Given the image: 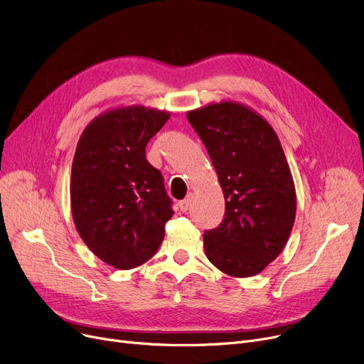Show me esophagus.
<instances>
[{
    "instance_id": "obj_1",
    "label": "esophagus",
    "mask_w": 364,
    "mask_h": 364,
    "mask_svg": "<svg viewBox=\"0 0 364 364\" xmlns=\"http://www.w3.org/2000/svg\"><path fill=\"white\" fill-rule=\"evenodd\" d=\"M178 206H180V211H183V213H187L188 209H190V206H192V195H188L186 199L180 200Z\"/></svg>"
}]
</instances>
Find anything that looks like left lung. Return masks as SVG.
Masks as SVG:
<instances>
[{"label":"left lung","mask_w":364,"mask_h":364,"mask_svg":"<svg viewBox=\"0 0 364 364\" xmlns=\"http://www.w3.org/2000/svg\"><path fill=\"white\" fill-rule=\"evenodd\" d=\"M217 171L225 213L205 230L208 259L233 277L261 273L292 232L296 195L274 129L254 110L223 102L187 113Z\"/></svg>","instance_id":"8db88e82"}]
</instances>
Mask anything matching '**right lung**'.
Segmentation results:
<instances>
[{"mask_svg": "<svg viewBox=\"0 0 364 364\" xmlns=\"http://www.w3.org/2000/svg\"><path fill=\"white\" fill-rule=\"evenodd\" d=\"M166 112L109 110L84 129L72 162L70 205L81 239L106 264L129 270L150 259L165 236L172 200L161 171L146 159Z\"/></svg>", "mask_w": 364, "mask_h": 364, "instance_id": "add662e5", "label": "right lung"}]
</instances>
